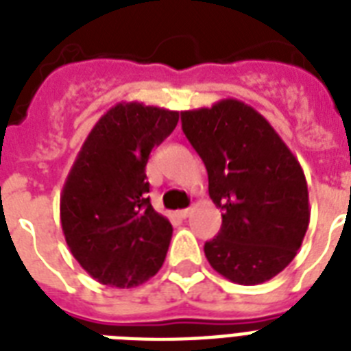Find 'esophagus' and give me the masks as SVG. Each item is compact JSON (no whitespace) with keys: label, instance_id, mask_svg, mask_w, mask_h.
I'll return each mask as SVG.
<instances>
[{"label":"esophagus","instance_id":"obj_1","mask_svg":"<svg viewBox=\"0 0 351 351\" xmlns=\"http://www.w3.org/2000/svg\"><path fill=\"white\" fill-rule=\"evenodd\" d=\"M191 211H193V208H187V209H180V211H178V217H180V219H187V217H189V215H191Z\"/></svg>","mask_w":351,"mask_h":351}]
</instances>
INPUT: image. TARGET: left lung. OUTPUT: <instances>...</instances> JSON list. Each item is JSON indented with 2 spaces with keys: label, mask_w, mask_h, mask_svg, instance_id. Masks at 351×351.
<instances>
[{
  "label": "left lung",
  "mask_w": 351,
  "mask_h": 351,
  "mask_svg": "<svg viewBox=\"0 0 351 351\" xmlns=\"http://www.w3.org/2000/svg\"><path fill=\"white\" fill-rule=\"evenodd\" d=\"M182 129L206 169L222 228L204 245L215 271L255 286L293 261L310 224L304 171L271 123L226 98L182 112Z\"/></svg>",
  "instance_id": "8db88e82"
}]
</instances>
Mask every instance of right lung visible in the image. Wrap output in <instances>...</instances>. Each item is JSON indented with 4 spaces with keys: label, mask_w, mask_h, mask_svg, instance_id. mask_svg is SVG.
I'll list each match as a JSON object with an SVG mask.
<instances>
[{
    "label": "right lung",
    "mask_w": 351,
    "mask_h": 351,
    "mask_svg": "<svg viewBox=\"0 0 351 351\" xmlns=\"http://www.w3.org/2000/svg\"><path fill=\"white\" fill-rule=\"evenodd\" d=\"M178 111L121 101L85 138L60 197L69 250L100 284L134 288L158 273L173 226L149 202V154L178 123Z\"/></svg>",
    "instance_id": "add662e5"
}]
</instances>
